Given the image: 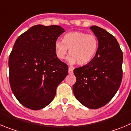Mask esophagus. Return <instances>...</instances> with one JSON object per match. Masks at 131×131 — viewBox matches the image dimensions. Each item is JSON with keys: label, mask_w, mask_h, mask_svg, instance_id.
Listing matches in <instances>:
<instances>
[{"label": "esophagus", "mask_w": 131, "mask_h": 131, "mask_svg": "<svg viewBox=\"0 0 131 131\" xmlns=\"http://www.w3.org/2000/svg\"><path fill=\"white\" fill-rule=\"evenodd\" d=\"M68 73H69V74H72L73 73V70L72 68H69V69H68Z\"/></svg>", "instance_id": "34e87169"}]
</instances>
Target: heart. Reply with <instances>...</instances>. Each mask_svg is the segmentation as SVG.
<instances>
[{
    "label": "heart",
    "instance_id": "heart-1",
    "mask_svg": "<svg viewBox=\"0 0 131 131\" xmlns=\"http://www.w3.org/2000/svg\"><path fill=\"white\" fill-rule=\"evenodd\" d=\"M57 58L62 60L69 50L68 58L69 64L77 62L80 66L91 63L95 58L98 49V40L94 35L82 31H72L63 36V40H57L54 45Z\"/></svg>",
    "mask_w": 131,
    "mask_h": 131
}]
</instances>
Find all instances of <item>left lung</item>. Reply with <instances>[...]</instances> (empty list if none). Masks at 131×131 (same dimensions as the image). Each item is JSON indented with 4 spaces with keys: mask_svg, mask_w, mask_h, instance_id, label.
Instances as JSON below:
<instances>
[{
    "mask_svg": "<svg viewBox=\"0 0 131 131\" xmlns=\"http://www.w3.org/2000/svg\"><path fill=\"white\" fill-rule=\"evenodd\" d=\"M91 29L98 40V49L90 63L74 69L76 83L73 91L85 107L98 109L112 99L123 77V52L116 39L104 29L94 25Z\"/></svg>",
    "mask_w": 131,
    "mask_h": 131,
    "instance_id": "1",
    "label": "left lung"
}]
</instances>
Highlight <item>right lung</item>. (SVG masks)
Returning <instances> with one entry per match:
<instances>
[{"instance_id":"obj_1","label":"right lung","mask_w":131,"mask_h":131,"mask_svg":"<svg viewBox=\"0 0 131 131\" xmlns=\"http://www.w3.org/2000/svg\"><path fill=\"white\" fill-rule=\"evenodd\" d=\"M65 32L58 25H36L21 35L9 56V81L17 100L38 110L54 98L56 88L68 74V66L55 53L54 45Z\"/></svg>"}]
</instances>
